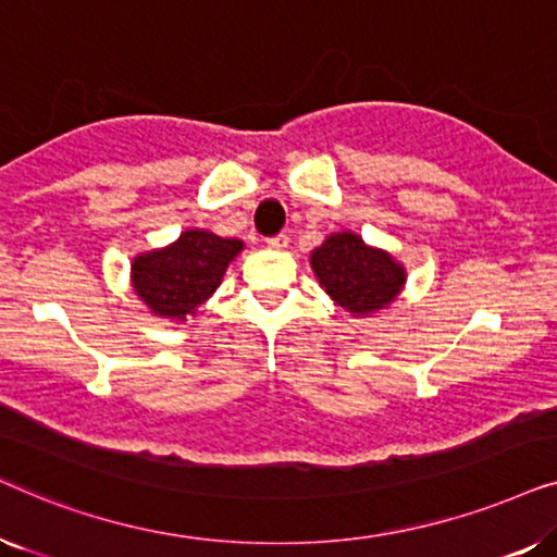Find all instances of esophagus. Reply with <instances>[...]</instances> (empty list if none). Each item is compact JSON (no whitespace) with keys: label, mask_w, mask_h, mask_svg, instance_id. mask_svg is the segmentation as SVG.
<instances>
[{"label":"esophagus","mask_w":557,"mask_h":557,"mask_svg":"<svg viewBox=\"0 0 557 557\" xmlns=\"http://www.w3.org/2000/svg\"><path fill=\"white\" fill-rule=\"evenodd\" d=\"M265 243H269L271 248H276V250H284V248L288 246V235H286V233H278V235H273V238H269V240H265Z\"/></svg>","instance_id":"34e87169"}]
</instances>
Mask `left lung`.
I'll return each instance as SVG.
<instances>
[{"mask_svg": "<svg viewBox=\"0 0 557 557\" xmlns=\"http://www.w3.org/2000/svg\"><path fill=\"white\" fill-rule=\"evenodd\" d=\"M319 284L352 314H372L398 296L406 271L391 256L368 248L352 233L330 235L311 253Z\"/></svg>", "mask_w": 557, "mask_h": 557, "instance_id": "obj_1", "label": "left lung"}]
</instances>
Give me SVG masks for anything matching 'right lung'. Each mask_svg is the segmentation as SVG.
<instances>
[{
  "label": "right lung",
  "instance_id": "right-lung-1",
  "mask_svg": "<svg viewBox=\"0 0 557 557\" xmlns=\"http://www.w3.org/2000/svg\"><path fill=\"white\" fill-rule=\"evenodd\" d=\"M243 243L208 231H185L170 248L136 256V296L159 317L185 319L220 286Z\"/></svg>",
  "mask_w": 557,
  "mask_h": 557
}]
</instances>
